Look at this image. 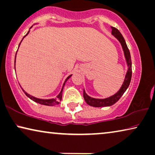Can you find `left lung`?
<instances>
[{"label":"left lung","instance_id":"left-lung-1","mask_svg":"<svg viewBox=\"0 0 155 155\" xmlns=\"http://www.w3.org/2000/svg\"><path fill=\"white\" fill-rule=\"evenodd\" d=\"M112 28V34L116 38L118 41H119L120 43L122 46L123 50H124L125 58H126L127 65V71L125 77L124 81L123 83L122 86L120 88V90L118 91L116 94L111 96L106 99H94V98H92L88 96L86 93H85V90H83V98L87 103L90 106L93 107H106V106H111L115 103H117L118 101L119 100L120 98L122 97L124 93L126 92L127 88L128 87L130 83L131 78H132V61H131V57H130V53L127 48V46L126 45V41H125L124 38L123 37L122 34L121 32L118 30L117 28H114V27H111Z\"/></svg>","mask_w":155,"mask_h":155}]
</instances>
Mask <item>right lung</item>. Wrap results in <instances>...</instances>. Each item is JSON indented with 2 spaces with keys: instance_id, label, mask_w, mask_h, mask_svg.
<instances>
[{
  "instance_id": "1",
  "label": "right lung",
  "mask_w": 155,
  "mask_h": 155,
  "mask_svg": "<svg viewBox=\"0 0 155 155\" xmlns=\"http://www.w3.org/2000/svg\"><path fill=\"white\" fill-rule=\"evenodd\" d=\"M31 27H32V26H31ZM29 31H28V33H27L26 35L23 38V39H22V41L23 40V38H24L25 37V36H26L27 35H28V34H29ZM22 41H21V43L22 42ZM21 43H20V44H19L18 47L20 46ZM16 53H17V51H16ZM16 56H15V62H16ZM71 77H72V74L69 76V77H68L67 78H66L65 81V82H64V83H63V87H62V89H61V92L59 93V94H58V95L55 98V99H38V98H36V97H32V96H31L30 94H28V93H27V92H25V90L23 89V88H22V90H23V91L24 92L25 94V95L27 96V97H29V99H31L32 101H34V102H36V103H38V104H42V105H48V106H54V105H57V104H59V101H61V99H62V92H63V87H64V85H65V82L67 81H68V80L69 79V78H70Z\"/></svg>"
}]
</instances>
